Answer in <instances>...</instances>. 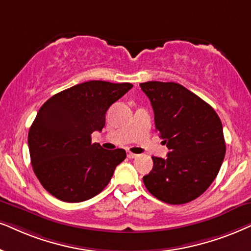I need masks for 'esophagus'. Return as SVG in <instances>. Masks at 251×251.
Instances as JSON below:
<instances>
[{
	"instance_id": "obj_1",
	"label": "esophagus",
	"mask_w": 251,
	"mask_h": 251,
	"mask_svg": "<svg viewBox=\"0 0 251 251\" xmlns=\"http://www.w3.org/2000/svg\"><path fill=\"white\" fill-rule=\"evenodd\" d=\"M136 156H138V155L134 154V153H131V151H128V153H127V157L128 158H135Z\"/></svg>"
}]
</instances>
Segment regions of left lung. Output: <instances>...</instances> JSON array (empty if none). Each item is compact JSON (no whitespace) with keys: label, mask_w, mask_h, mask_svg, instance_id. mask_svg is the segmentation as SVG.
I'll return each instance as SVG.
<instances>
[{"label":"left lung","mask_w":251,"mask_h":251,"mask_svg":"<svg viewBox=\"0 0 251 251\" xmlns=\"http://www.w3.org/2000/svg\"><path fill=\"white\" fill-rule=\"evenodd\" d=\"M154 110L155 128L169 149L153 156L145 186L158 201L180 205L198 198L217 177L226 154L223 124L210 104L175 82L140 83Z\"/></svg>","instance_id":"left-lung-1"}]
</instances>
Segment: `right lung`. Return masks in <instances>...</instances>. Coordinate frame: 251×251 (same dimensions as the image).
<instances>
[{"instance_id": "right-lung-1", "label": "right lung", "mask_w": 251, "mask_h": 251, "mask_svg": "<svg viewBox=\"0 0 251 251\" xmlns=\"http://www.w3.org/2000/svg\"><path fill=\"white\" fill-rule=\"evenodd\" d=\"M132 87L88 81L43 104L27 144L33 171L46 191L62 201L80 202L105 189L126 151L103 149L91 142V134L102 131L107 109Z\"/></svg>"}]
</instances>
